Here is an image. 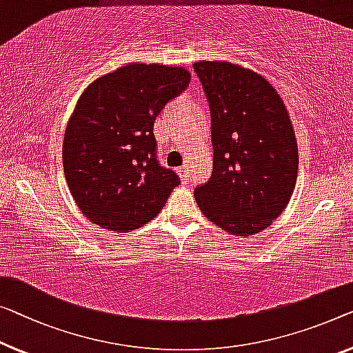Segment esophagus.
Instances as JSON below:
<instances>
[{"mask_svg":"<svg viewBox=\"0 0 353 353\" xmlns=\"http://www.w3.org/2000/svg\"><path fill=\"white\" fill-rule=\"evenodd\" d=\"M177 172H179V176H181L182 182L187 183V182H188V168H187V166L177 168Z\"/></svg>","mask_w":353,"mask_h":353,"instance_id":"34e87169","label":"esophagus"}]
</instances>
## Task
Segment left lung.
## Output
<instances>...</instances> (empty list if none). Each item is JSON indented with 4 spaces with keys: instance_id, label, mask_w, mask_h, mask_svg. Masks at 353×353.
<instances>
[{
    "instance_id": "1",
    "label": "left lung",
    "mask_w": 353,
    "mask_h": 353,
    "mask_svg": "<svg viewBox=\"0 0 353 353\" xmlns=\"http://www.w3.org/2000/svg\"><path fill=\"white\" fill-rule=\"evenodd\" d=\"M193 70L210 109L212 174L194 188L198 208L217 227L252 236L270 227L290 201L298 176L294 131L276 88L230 61Z\"/></svg>"
}]
</instances>
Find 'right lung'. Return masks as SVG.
<instances>
[{"label": "right lung", "instance_id": "add662e5", "mask_svg": "<svg viewBox=\"0 0 353 353\" xmlns=\"http://www.w3.org/2000/svg\"><path fill=\"white\" fill-rule=\"evenodd\" d=\"M190 82L183 68L131 63L90 83L63 141V170L79 209L110 231L159 215L181 179L157 159L154 123Z\"/></svg>", "mask_w": 353, "mask_h": 353}]
</instances>
